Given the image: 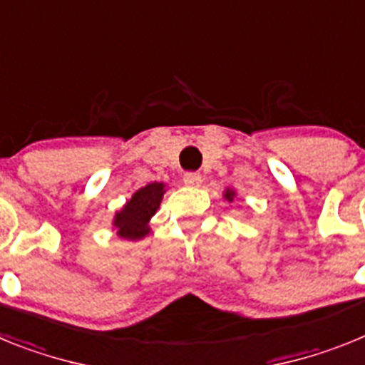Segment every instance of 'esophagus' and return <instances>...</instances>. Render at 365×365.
<instances>
[{
    "mask_svg": "<svg viewBox=\"0 0 365 365\" xmlns=\"http://www.w3.org/2000/svg\"><path fill=\"white\" fill-rule=\"evenodd\" d=\"M182 182H185L186 186H201L202 177L199 175L197 172H188L185 173V177H182Z\"/></svg>",
    "mask_w": 365,
    "mask_h": 365,
    "instance_id": "obj_1",
    "label": "esophagus"
}]
</instances>
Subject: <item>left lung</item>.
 Segmentation results:
<instances>
[{
    "mask_svg": "<svg viewBox=\"0 0 365 365\" xmlns=\"http://www.w3.org/2000/svg\"><path fill=\"white\" fill-rule=\"evenodd\" d=\"M222 197L227 199L228 202H232V201H234V197H235V192H234V190L227 188V190H225V193H222Z\"/></svg>",
    "mask_w": 365,
    "mask_h": 365,
    "instance_id": "left-lung-1",
    "label": "left lung"
}]
</instances>
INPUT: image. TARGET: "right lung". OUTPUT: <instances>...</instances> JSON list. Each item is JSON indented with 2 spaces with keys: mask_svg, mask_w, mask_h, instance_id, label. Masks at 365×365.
<instances>
[{
  "mask_svg": "<svg viewBox=\"0 0 365 365\" xmlns=\"http://www.w3.org/2000/svg\"><path fill=\"white\" fill-rule=\"evenodd\" d=\"M164 192H166V185L163 182H150L144 188L137 190L113 219V227L117 228L118 237L137 241L150 234L151 230L148 222L160 206Z\"/></svg>",
  "mask_w": 365,
  "mask_h": 365,
  "instance_id": "right-lung-1",
  "label": "right lung"
}]
</instances>
